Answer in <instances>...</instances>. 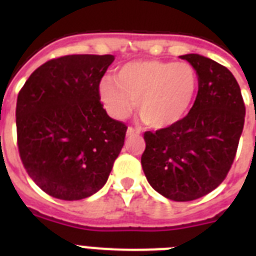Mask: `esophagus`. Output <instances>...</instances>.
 <instances>
[{"instance_id": "obj_1", "label": "esophagus", "mask_w": 256, "mask_h": 256, "mask_svg": "<svg viewBox=\"0 0 256 256\" xmlns=\"http://www.w3.org/2000/svg\"><path fill=\"white\" fill-rule=\"evenodd\" d=\"M136 134H140V130H136V128H128V136H136Z\"/></svg>"}]
</instances>
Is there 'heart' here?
<instances>
[{
    "mask_svg": "<svg viewBox=\"0 0 256 256\" xmlns=\"http://www.w3.org/2000/svg\"><path fill=\"white\" fill-rule=\"evenodd\" d=\"M100 85V100L116 120L128 118L136 108L152 128L174 126L187 116L198 92V73L187 62L156 60L132 61L116 70V77Z\"/></svg>",
    "mask_w": 256,
    "mask_h": 256,
    "instance_id": "obj_1",
    "label": "heart"
}]
</instances>
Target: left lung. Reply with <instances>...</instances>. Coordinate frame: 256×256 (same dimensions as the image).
Segmentation results:
<instances>
[{
	"mask_svg": "<svg viewBox=\"0 0 256 256\" xmlns=\"http://www.w3.org/2000/svg\"><path fill=\"white\" fill-rule=\"evenodd\" d=\"M180 58L198 73L195 102L174 126L144 132L140 164L154 190L175 202H187L224 180L236 156L246 108L227 68L199 54Z\"/></svg>",
	"mask_w": 256,
	"mask_h": 256,
	"instance_id": "1",
	"label": "left lung"
}]
</instances>
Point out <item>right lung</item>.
<instances>
[{"mask_svg": "<svg viewBox=\"0 0 256 256\" xmlns=\"http://www.w3.org/2000/svg\"><path fill=\"white\" fill-rule=\"evenodd\" d=\"M114 56L73 54L45 62L18 92L17 144L26 172L64 200L96 194L124 148L128 126L108 116L100 82Z\"/></svg>", "mask_w": 256, "mask_h": 256, "instance_id": "1", "label": "right lung"}]
</instances>
